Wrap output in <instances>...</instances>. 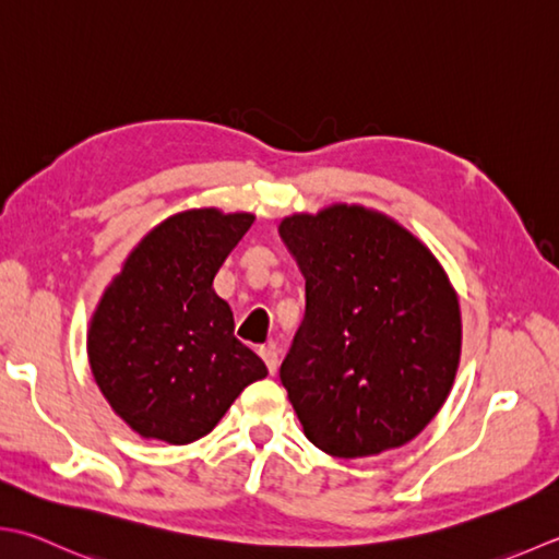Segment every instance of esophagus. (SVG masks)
Masks as SVG:
<instances>
[{"label": "esophagus", "mask_w": 559, "mask_h": 559, "mask_svg": "<svg viewBox=\"0 0 559 559\" xmlns=\"http://www.w3.org/2000/svg\"><path fill=\"white\" fill-rule=\"evenodd\" d=\"M259 356L264 358L269 373H271V376L276 373V370H278V352H276V346H273V344L261 346V348H259Z\"/></svg>", "instance_id": "34e87169"}]
</instances>
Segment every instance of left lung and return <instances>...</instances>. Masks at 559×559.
<instances>
[{
    "instance_id": "left-lung-1",
    "label": "left lung",
    "mask_w": 559,
    "mask_h": 559,
    "mask_svg": "<svg viewBox=\"0 0 559 559\" xmlns=\"http://www.w3.org/2000/svg\"><path fill=\"white\" fill-rule=\"evenodd\" d=\"M278 233L305 278V314L281 364L305 436L336 457L412 441L461 360V305L439 261L356 205L286 217Z\"/></svg>"
}]
</instances>
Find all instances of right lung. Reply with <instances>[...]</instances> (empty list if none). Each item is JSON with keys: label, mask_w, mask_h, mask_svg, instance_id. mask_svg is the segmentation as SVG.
<instances>
[{"label": "right lung", "mask_w": 559, "mask_h": 559, "mask_svg": "<svg viewBox=\"0 0 559 559\" xmlns=\"http://www.w3.org/2000/svg\"><path fill=\"white\" fill-rule=\"evenodd\" d=\"M254 215L179 213L128 257L94 312L90 364L130 429L174 445L201 439L266 366L235 338L213 278Z\"/></svg>", "instance_id": "right-lung-1"}]
</instances>
